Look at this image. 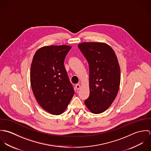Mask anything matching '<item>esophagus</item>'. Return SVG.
<instances>
[{
    "label": "esophagus",
    "mask_w": 151,
    "mask_h": 151,
    "mask_svg": "<svg viewBox=\"0 0 151 151\" xmlns=\"http://www.w3.org/2000/svg\"><path fill=\"white\" fill-rule=\"evenodd\" d=\"M76 88L77 90H78V89H80L81 86H80V84H76Z\"/></svg>",
    "instance_id": "obj_1"
}]
</instances>
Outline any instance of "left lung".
Returning <instances> with one entry per match:
<instances>
[{"mask_svg": "<svg viewBox=\"0 0 151 151\" xmlns=\"http://www.w3.org/2000/svg\"><path fill=\"white\" fill-rule=\"evenodd\" d=\"M88 62L89 96L84 102L95 114L110 107L118 93L120 69L113 49L101 42H83L78 45Z\"/></svg>", "mask_w": 151, "mask_h": 151, "instance_id": "1", "label": "left lung"}]
</instances>
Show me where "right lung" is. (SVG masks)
Here are the masks:
<instances>
[{
    "mask_svg": "<svg viewBox=\"0 0 151 151\" xmlns=\"http://www.w3.org/2000/svg\"><path fill=\"white\" fill-rule=\"evenodd\" d=\"M71 47L46 46L35 53L31 66V86L38 104L52 114L63 113L74 90L70 82L64 61Z\"/></svg>",
    "mask_w": 151,
    "mask_h": 151,
    "instance_id": "1",
    "label": "right lung"
}]
</instances>
